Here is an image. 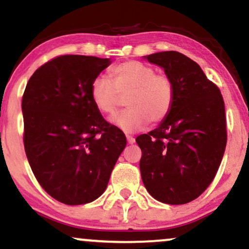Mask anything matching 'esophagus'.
<instances>
[{
	"instance_id": "esophagus-1",
	"label": "esophagus",
	"mask_w": 249,
	"mask_h": 249,
	"mask_svg": "<svg viewBox=\"0 0 249 249\" xmlns=\"http://www.w3.org/2000/svg\"><path fill=\"white\" fill-rule=\"evenodd\" d=\"M126 140H127V143H130V145H132V143L136 142V139L132 136H126Z\"/></svg>"
}]
</instances>
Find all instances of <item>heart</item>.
<instances>
[{
    "label": "heart",
    "instance_id": "heart-1",
    "mask_svg": "<svg viewBox=\"0 0 249 249\" xmlns=\"http://www.w3.org/2000/svg\"><path fill=\"white\" fill-rule=\"evenodd\" d=\"M90 98L98 111L111 115L121 96H126L128 109L110 118L124 132H136L166 118L175 100L172 80L155 73L154 68L139 61H125L110 68L109 77L98 75L91 81Z\"/></svg>",
    "mask_w": 249,
    "mask_h": 249
}]
</instances>
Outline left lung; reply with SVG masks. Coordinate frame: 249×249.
<instances>
[{"label":"left lung","instance_id":"8db88e82","mask_svg":"<svg viewBox=\"0 0 249 249\" xmlns=\"http://www.w3.org/2000/svg\"><path fill=\"white\" fill-rule=\"evenodd\" d=\"M142 58L163 68L175 89L166 118L136 139L143 185L159 202L185 204L204 193L220 166L227 140L225 104L199 65L182 53Z\"/></svg>","mask_w":249,"mask_h":249}]
</instances>
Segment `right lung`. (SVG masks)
Segmentation results:
<instances>
[{"label": "right lung", "mask_w": 249, "mask_h": 249, "mask_svg": "<svg viewBox=\"0 0 249 249\" xmlns=\"http://www.w3.org/2000/svg\"><path fill=\"white\" fill-rule=\"evenodd\" d=\"M110 59L61 55L39 67L23 95L24 148L39 184L67 205L97 199L126 146L90 98Z\"/></svg>", "instance_id": "right-lung-1"}]
</instances>
